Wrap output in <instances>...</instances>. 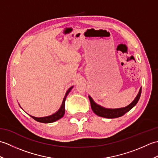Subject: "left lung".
<instances>
[{"label": "left lung", "mask_w": 158, "mask_h": 158, "mask_svg": "<svg viewBox=\"0 0 158 158\" xmlns=\"http://www.w3.org/2000/svg\"><path fill=\"white\" fill-rule=\"evenodd\" d=\"M140 94H141V88L140 89L138 95L136 97V98L134 100V101L130 104L128 106L123 108H119V109H106L104 107L100 106V105H98L96 104L94 100L92 99L90 96H89L90 104H91V107L93 110V112L96 115H98L100 117H105V118L109 119H113V118H117V117H119L121 116H123L124 114L128 112L130 109H132L134 106H135L137 102H138L139 100L140 97Z\"/></svg>", "instance_id": "8db88e82"}]
</instances>
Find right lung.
<instances>
[{"label":"right lung","mask_w":158,"mask_h":158,"mask_svg":"<svg viewBox=\"0 0 158 158\" xmlns=\"http://www.w3.org/2000/svg\"><path fill=\"white\" fill-rule=\"evenodd\" d=\"M72 88H73V87L70 88L68 89V91L66 92L64 98V99H63V102H62V104L61 105V107H60V109L56 113L53 114V115H50V116L44 117H32V116H31V117L35 120H36V122H41V123H45L54 122H56V121L60 119V118H62V117L64 116V113H65V100H66V96L69 94V93L70 92V90L72 89Z\"/></svg>","instance_id":"add662e5"}]
</instances>
